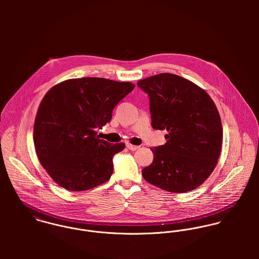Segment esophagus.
<instances>
[{"label":"esophagus","mask_w":259,"mask_h":259,"mask_svg":"<svg viewBox=\"0 0 259 259\" xmlns=\"http://www.w3.org/2000/svg\"><path fill=\"white\" fill-rule=\"evenodd\" d=\"M126 148L131 150H137L138 148H140L139 146H134V145H131V144H126Z\"/></svg>","instance_id":"1"}]
</instances>
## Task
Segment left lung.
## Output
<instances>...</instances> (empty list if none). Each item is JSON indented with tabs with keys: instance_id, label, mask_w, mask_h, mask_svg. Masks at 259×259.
<instances>
[{
	"instance_id": "1",
	"label": "left lung",
	"mask_w": 259,
	"mask_h": 259,
	"mask_svg": "<svg viewBox=\"0 0 259 259\" xmlns=\"http://www.w3.org/2000/svg\"><path fill=\"white\" fill-rule=\"evenodd\" d=\"M138 85L148 95L151 126L166 130V143L150 148L153 161L142 170L150 185L185 193L202 185L218 164L222 119L208 94L174 74H155Z\"/></svg>"
}]
</instances>
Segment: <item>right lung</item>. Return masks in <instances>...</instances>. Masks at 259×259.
<instances>
[{"label":"right lung","instance_id":"right-lung-1","mask_svg":"<svg viewBox=\"0 0 259 259\" xmlns=\"http://www.w3.org/2000/svg\"><path fill=\"white\" fill-rule=\"evenodd\" d=\"M135 84L104 77H80L53 87L41 100L34 123L37 158L60 186L83 191L107 183L112 157L124 144L97 138L114 107Z\"/></svg>","mask_w":259,"mask_h":259}]
</instances>
